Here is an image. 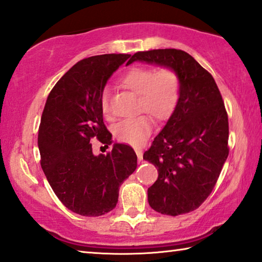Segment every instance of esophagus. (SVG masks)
<instances>
[{"mask_svg":"<svg viewBox=\"0 0 262 262\" xmlns=\"http://www.w3.org/2000/svg\"><path fill=\"white\" fill-rule=\"evenodd\" d=\"M135 153H136V155H138L139 162H141L142 158H143V151L141 149H135Z\"/></svg>","mask_w":262,"mask_h":262,"instance_id":"1","label":"esophagus"}]
</instances>
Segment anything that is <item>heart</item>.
Masks as SVG:
<instances>
[{"mask_svg": "<svg viewBox=\"0 0 262 262\" xmlns=\"http://www.w3.org/2000/svg\"><path fill=\"white\" fill-rule=\"evenodd\" d=\"M123 87L138 94V108L159 121L167 120L177 108L181 93V80L171 68L156 70L150 67H133L121 79ZM109 92L104 89L100 97L101 111L104 115L109 113ZM153 130V122L147 115L127 119L116 124V139L130 146H141Z\"/></svg>", "mask_w": 262, "mask_h": 262, "instance_id": "obj_1", "label": "heart"}]
</instances>
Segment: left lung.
<instances>
[{"label":"left lung","mask_w":262,"mask_h":262,"mask_svg":"<svg viewBox=\"0 0 262 262\" xmlns=\"http://www.w3.org/2000/svg\"><path fill=\"white\" fill-rule=\"evenodd\" d=\"M135 61L174 69L181 80L177 108L143 154L159 171L148 202L166 215L193 212L212 193L228 156V116L220 91L183 50L139 52L127 64Z\"/></svg>","instance_id":"obj_1"}]
</instances>
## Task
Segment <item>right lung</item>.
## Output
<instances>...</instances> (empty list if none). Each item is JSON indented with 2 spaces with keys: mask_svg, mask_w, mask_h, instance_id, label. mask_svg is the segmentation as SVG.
I'll list each match as a JSON object with an SVG mask.
<instances>
[{
  "mask_svg": "<svg viewBox=\"0 0 262 262\" xmlns=\"http://www.w3.org/2000/svg\"><path fill=\"white\" fill-rule=\"evenodd\" d=\"M128 54H104L74 64L52 89L42 113L37 144L41 167L62 204L83 216L115 208L119 188L136 169L133 148L113 144L107 155H94L91 140L112 144L100 97L107 81Z\"/></svg>",
  "mask_w": 262,
  "mask_h": 262,
  "instance_id": "add662e5",
  "label": "right lung"
}]
</instances>
